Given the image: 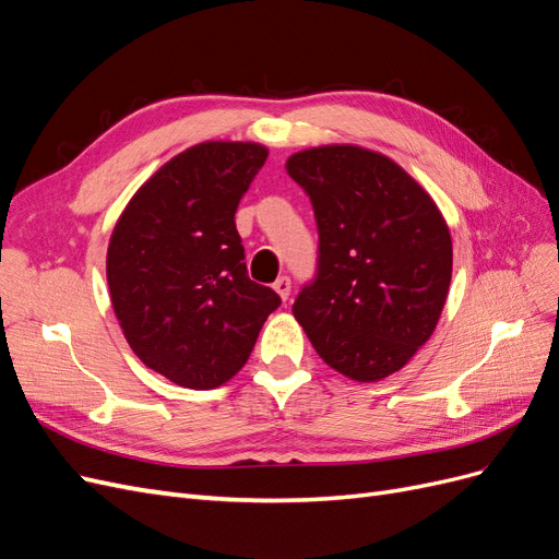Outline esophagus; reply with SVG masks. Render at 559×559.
I'll return each instance as SVG.
<instances>
[{
  "label": "esophagus",
  "mask_w": 559,
  "mask_h": 559,
  "mask_svg": "<svg viewBox=\"0 0 559 559\" xmlns=\"http://www.w3.org/2000/svg\"><path fill=\"white\" fill-rule=\"evenodd\" d=\"M273 289L280 294V298H282V300H286V298H289V294H292V280L286 277V275L277 277V280H275V284H273Z\"/></svg>",
  "instance_id": "1"
}]
</instances>
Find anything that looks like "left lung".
<instances>
[{
  "instance_id": "1",
  "label": "left lung",
  "mask_w": 559,
  "mask_h": 559,
  "mask_svg": "<svg viewBox=\"0 0 559 559\" xmlns=\"http://www.w3.org/2000/svg\"><path fill=\"white\" fill-rule=\"evenodd\" d=\"M286 173L308 193L317 275L294 317L337 373L376 382L425 345L443 312L452 240L421 186L378 151L329 144L298 151Z\"/></svg>"
}]
</instances>
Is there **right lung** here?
Listing matches in <instances>:
<instances>
[{"label":"right lung","mask_w":559,"mask_h":559,"mask_svg":"<svg viewBox=\"0 0 559 559\" xmlns=\"http://www.w3.org/2000/svg\"><path fill=\"white\" fill-rule=\"evenodd\" d=\"M267 158L253 142H202L132 195L107 249L118 324L140 361L189 389H214L247 364L270 286L247 275L235 212Z\"/></svg>","instance_id":"1"}]
</instances>
